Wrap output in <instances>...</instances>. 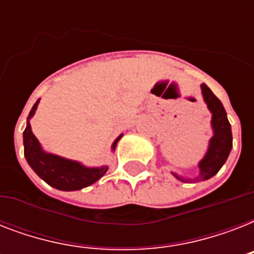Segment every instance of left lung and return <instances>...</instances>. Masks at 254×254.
I'll return each mask as SVG.
<instances>
[{
	"instance_id": "8db88e82",
	"label": "left lung",
	"mask_w": 254,
	"mask_h": 254,
	"mask_svg": "<svg viewBox=\"0 0 254 254\" xmlns=\"http://www.w3.org/2000/svg\"><path fill=\"white\" fill-rule=\"evenodd\" d=\"M200 88L203 99H204L209 112L212 113L211 127H212L213 135L212 138L209 139L208 150L197 165L199 174L196 177L185 178L179 174L173 173V175L178 181L186 182V183L207 181L213 175H216L221 166L225 163L229 153H231V149H232V130H231V124L227 119V112H225L223 104L207 85L201 84Z\"/></svg>"
}]
</instances>
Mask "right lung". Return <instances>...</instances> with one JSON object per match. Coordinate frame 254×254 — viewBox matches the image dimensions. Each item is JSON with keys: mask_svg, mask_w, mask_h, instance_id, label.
I'll list each match as a JSON object with an SVG mask.
<instances>
[{"mask_svg": "<svg viewBox=\"0 0 254 254\" xmlns=\"http://www.w3.org/2000/svg\"><path fill=\"white\" fill-rule=\"evenodd\" d=\"M38 104H34L27 117V125L23 131V146H25V158L30 167L51 187L62 191H76L97 182L108 171V166L87 167L83 166L77 161L63 158L59 155L51 154L42 149L41 143L34 135L30 125V119L37 111ZM123 134L119 135L112 145V150H115L116 145Z\"/></svg>", "mask_w": 254, "mask_h": 254, "instance_id": "obj_1", "label": "right lung"}]
</instances>
